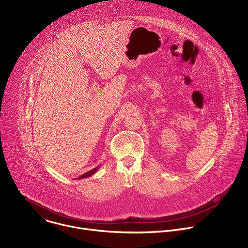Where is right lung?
Instances as JSON below:
<instances>
[{
    "mask_svg": "<svg viewBox=\"0 0 248 248\" xmlns=\"http://www.w3.org/2000/svg\"><path fill=\"white\" fill-rule=\"evenodd\" d=\"M99 168H100V166H98L97 168H95V169H93V170H90V171H88V172H86L85 174H82V175H80L79 177H78V179H82V178H87V177H90V176H92V175H93L98 170H99Z\"/></svg>",
    "mask_w": 248,
    "mask_h": 248,
    "instance_id": "add662e5",
    "label": "right lung"
}]
</instances>
